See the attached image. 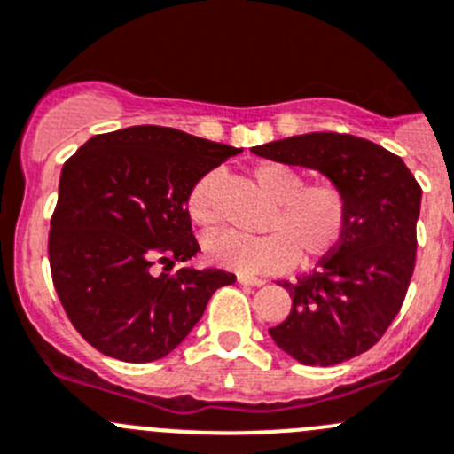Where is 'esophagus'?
Returning a JSON list of instances; mask_svg holds the SVG:
<instances>
[{
    "label": "esophagus",
    "instance_id": "obj_1",
    "mask_svg": "<svg viewBox=\"0 0 454 454\" xmlns=\"http://www.w3.org/2000/svg\"><path fill=\"white\" fill-rule=\"evenodd\" d=\"M239 280L240 285H249V287H261V285H265V280L262 278H256V276H243V274H239Z\"/></svg>",
    "mask_w": 454,
    "mask_h": 454
}]
</instances>
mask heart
<instances>
[{
	"label": "heart",
	"mask_w": 454,
	"mask_h": 454,
	"mask_svg": "<svg viewBox=\"0 0 454 454\" xmlns=\"http://www.w3.org/2000/svg\"><path fill=\"white\" fill-rule=\"evenodd\" d=\"M254 178L276 200L270 215V231L261 236L223 230L205 239L207 261L240 274H267L301 262L327 256L339 245L348 223V198L334 180L305 183L296 167L283 162H261ZM218 174H205L189 193V215L200 227L218 220L215 209Z\"/></svg>",
	"instance_id": "heart-1"
}]
</instances>
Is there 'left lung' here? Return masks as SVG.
Returning a JSON list of instances; mask_svg holds the SVG:
<instances>
[{
    "label": "left lung",
    "mask_w": 454,
    "mask_h": 454,
    "mask_svg": "<svg viewBox=\"0 0 454 454\" xmlns=\"http://www.w3.org/2000/svg\"><path fill=\"white\" fill-rule=\"evenodd\" d=\"M252 151L321 171L348 198L339 245L312 274L278 283L292 312L270 336L303 365L325 368L368 352L399 314L412 278L421 187L399 155L348 133H305Z\"/></svg>",
    "instance_id": "8db88e82"
}]
</instances>
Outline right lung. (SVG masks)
Instances as JSON below:
<instances>
[{"label": "right lung", "mask_w": 454, "mask_h": 454, "mask_svg": "<svg viewBox=\"0 0 454 454\" xmlns=\"http://www.w3.org/2000/svg\"><path fill=\"white\" fill-rule=\"evenodd\" d=\"M240 149L169 127L93 136L64 162L51 218L55 292L73 327L106 356L149 364L178 348L234 274L193 270V184ZM165 264L155 275L153 267ZM181 267L176 272L168 270Z\"/></svg>", "instance_id": "1"}]
</instances>
